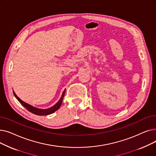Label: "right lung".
Wrapping results in <instances>:
<instances>
[{"instance_id": "add662e5", "label": "right lung", "mask_w": 156, "mask_h": 156, "mask_svg": "<svg viewBox=\"0 0 156 156\" xmlns=\"http://www.w3.org/2000/svg\"><path fill=\"white\" fill-rule=\"evenodd\" d=\"M65 92H66V89L64 90V92H62V95H61V97L60 98V99L59 100V101L57 102L55 105L52 106L51 108H49L45 109L35 108V107H34V106L31 105H30V104H27L26 102H24L21 99H20V98L17 96V95L15 94V92L14 91H13V94H14V95L15 96V97L16 98V99H17L20 102V104L23 106H24V107L28 111L31 112L33 114H36V115L44 116V115H48V114H52L55 111H56L57 110H58L59 109V108L61 107V105L62 100H63V98H64V96Z\"/></svg>"}]
</instances>
